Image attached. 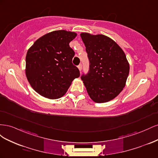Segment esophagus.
<instances>
[{
    "label": "esophagus",
    "mask_w": 158,
    "mask_h": 158,
    "mask_svg": "<svg viewBox=\"0 0 158 158\" xmlns=\"http://www.w3.org/2000/svg\"><path fill=\"white\" fill-rule=\"evenodd\" d=\"M78 68L79 70H80V71H81V70H82V64H79V65L78 66Z\"/></svg>",
    "instance_id": "esophagus-1"
}]
</instances>
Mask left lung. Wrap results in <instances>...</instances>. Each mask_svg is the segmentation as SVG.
<instances>
[{"instance_id":"8db88e82","label":"left lung","mask_w":158,"mask_h":158,"mask_svg":"<svg viewBox=\"0 0 158 158\" xmlns=\"http://www.w3.org/2000/svg\"><path fill=\"white\" fill-rule=\"evenodd\" d=\"M89 60V70L83 74L87 92L93 101L105 103L114 99L125 87L129 64L123 49L103 35L80 34Z\"/></svg>"}]
</instances>
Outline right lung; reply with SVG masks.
<instances>
[{
    "label": "right lung",
    "instance_id": "right-lung-1",
    "mask_svg": "<svg viewBox=\"0 0 158 158\" xmlns=\"http://www.w3.org/2000/svg\"><path fill=\"white\" fill-rule=\"evenodd\" d=\"M74 32L57 30L39 38L28 49L26 74L36 92L49 99H58L66 94L80 71L72 63L75 52L69 43Z\"/></svg>",
    "mask_w": 158,
    "mask_h": 158
}]
</instances>
